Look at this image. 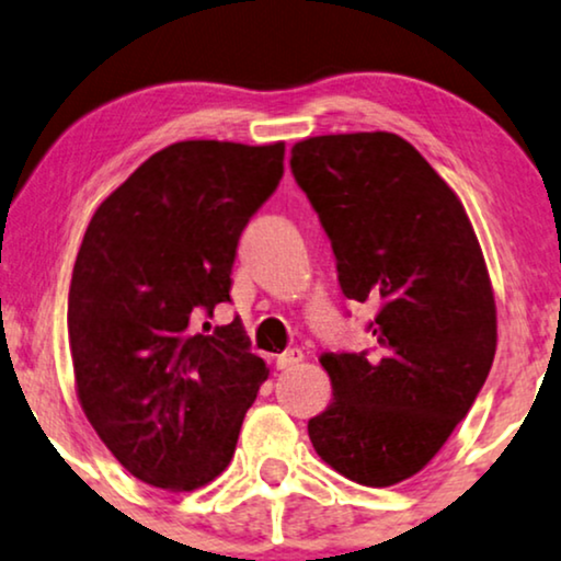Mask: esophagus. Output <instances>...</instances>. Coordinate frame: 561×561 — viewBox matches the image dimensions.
<instances>
[{
  "mask_svg": "<svg viewBox=\"0 0 561 561\" xmlns=\"http://www.w3.org/2000/svg\"><path fill=\"white\" fill-rule=\"evenodd\" d=\"M298 363H304V352L301 350H286L283 355H278V359H275L278 370H294Z\"/></svg>",
  "mask_w": 561,
  "mask_h": 561,
  "instance_id": "1",
  "label": "esophagus"
}]
</instances>
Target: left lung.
<instances>
[{
  "instance_id": "8db88e82",
  "label": "left lung",
  "mask_w": 561,
  "mask_h": 561,
  "mask_svg": "<svg viewBox=\"0 0 561 561\" xmlns=\"http://www.w3.org/2000/svg\"><path fill=\"white\" fill-rule=\"evenodd\" d=\"M290 168L332 240L344 296L380 306L375 355L319 357L332 403L309 421L311 444L359 485H396L432 462L493 365L485 257L459 196L403 137H306Z\"/></svg>"
}]
</instances>
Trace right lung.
<instances>
[{
  "label": "right lung",
  "mask_w": 561,
  "mask_h": 561,
  "mask_svg": "<svg viewBox=\"0 0 561 561\" xmlns=\"http://www.w3.org/2000/svg\"><path fill=\"white\" fill-rule=\"evenodd\" d=\"M286 142L183 140L99 204L68 290L76 396L137 480L191 493L225 472L267 380L240 319L198 334L229 301L237 240L283 175Z\"/></svg>",
  "instance_id": "obj_1"
}]
</instances>
